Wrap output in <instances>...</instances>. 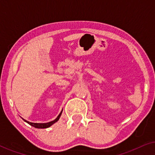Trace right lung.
<instances>
[{
	"mask_svg": "<svg viewBox=\"0 0 155 155\" xmlns=\"http://www.w3.org/2000/svg\"><path fill=\"white\" fill-rule=\"evenodd\" d=\"M61 114H62V111L60 113V114L58 116V117H57L56 119L52 120V121L51 122H48V123H46V124H37V123H31V122H29L27 121V120L23 119L25 120V122H27V124H29L30 126L35 127V128H48V127H50L51 125H53L54 124V123L57 122L59 118H60V116L61 115Z\"/></svg>",
	"mask_w": 155,
	"mask_h": 155,
	"instance_id": "obj_1",
	"label": "right lung"
}]
</instances>
